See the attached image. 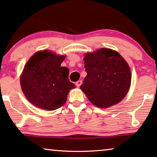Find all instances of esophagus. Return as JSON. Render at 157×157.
Instances as JSON below:
<instances>
[{
  "mask_svg": "<svg viewBox=\"0 0 157 157\" xmlns=\"http://www.w3.org/2000/svg\"><path fill=\"white\" fill-rule=\"evenodd\" d=\"M81 84H82V81H78L77 82H76V85L78 88H79V87L81 86Z\"/></svg>",
  "mask_w": 157,
  "mask_h": 157,
  "instance_id": "1",
  "label": "esophagus"
}]
</instances>
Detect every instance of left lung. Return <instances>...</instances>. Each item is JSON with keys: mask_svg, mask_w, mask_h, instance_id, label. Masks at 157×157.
<instances>
[{"mask_svg": "<svg viewBox=\"0 0 157 157\" xmlns=\"http://www.w3.org/2000/svg\"><path fill=\"white\" fill-rule=\"evenodd\" d=\"M84 64L87 76L80 88L94 106L110 107L126 96L132 80L131 71L117 51L102 48L88 53Z\"/></svg>", "mask_w": 157, "mask_h": 157, "instance_id": "8db88e82", "label": "left lung"}]
</instances>
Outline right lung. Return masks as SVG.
<instances>
[{
  "label": "right lung",
  "instance_id": "1",
  "mask_svg": "<svg viewBox=\"0 0 157 157\" xmlns=\"http://www.w3.org/2000/svg\"><path fill=\"white\" fill-rule=\"evenodd\" d=\"M66 56L48 51L35 53L25 64L21 76L22 91L31 104L40 109L53 110L65 104L70 90L69 69L61 67Z\"/></svg>",
  "mask_w": 157,
  "mask_h": 157
}]
</instances>
